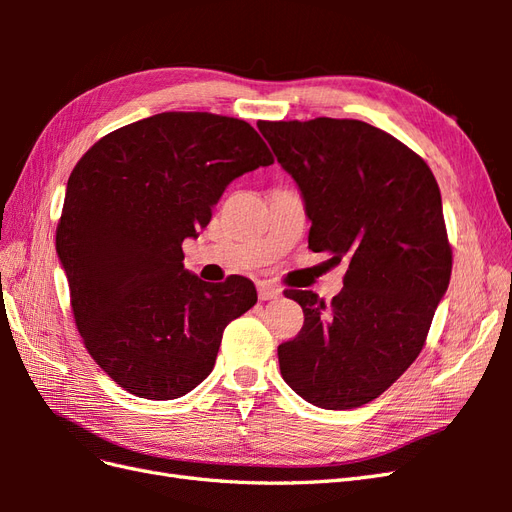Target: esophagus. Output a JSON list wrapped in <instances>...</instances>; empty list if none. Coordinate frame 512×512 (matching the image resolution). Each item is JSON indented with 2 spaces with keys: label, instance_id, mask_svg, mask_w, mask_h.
<instances>
[{
  "label": "esophagus",
  "instance_id": "obj_1",
  "mask_svg": "<svg viewBox=\"0 0 512 512\" xmlns=\"http://www.w3.org/2000/svg\"><path fill=\"white\" fill-rule=\"evenodd\" d=\"M282 294V288L275 286V284H269V282H260L258 284V299L260 301H271V299H277Z\"/></svg>",
  "mask_w": 512,
  "mask_h": 512
}]
</instances>
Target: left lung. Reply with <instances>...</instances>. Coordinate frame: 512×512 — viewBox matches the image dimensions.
Masks as SVG:
<instances>
[{"label": "left lung", "instance_id": "8db88e82", "mask_svg": "<svg viewBox=\"0 0 512 512\" xmlns=\"http://www.w3.org/2000/svg\"><path fill=\"white\" fill-rule=\"evenodd\" d=\"M258 130L303 194L309 247L348 258L331 303L284 292L305 322L277 348L282 378L318 408H359L421 354L451 280L438 181L418 153L359 119L258 121Z\"/></svg>", "mask_w": 512, "mask_h": 512}]
</instances>
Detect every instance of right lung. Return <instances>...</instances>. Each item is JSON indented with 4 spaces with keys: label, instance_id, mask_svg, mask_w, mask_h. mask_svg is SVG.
I'll use <instances>...</instances> for the list:
<instances>
[{
    "label": "right lung",
    "instance_id": "add662e5",
    "mask_svg": "<svg viewBox=\"0 0 512 512\" xmlns=\"http://www.w3.org/2000/svg\"><path fill=\"white\" fill-rule=\"evenodd\" d=\"M269 164L247 121L173 111L102 136L72 168L57 254L83 344L121 389L177 399L211 374L256 288L241 275L198 280L181 243L209 224L232 179Z\"/></svg>",
    "mask_w": 512,
    "mask_h": 512
}]
</instances>
